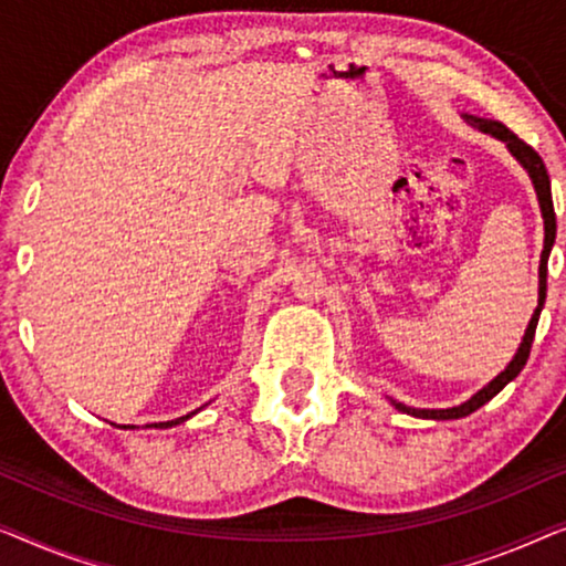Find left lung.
Masks as SVG:
<instances>
[{"instance_id":"8db88e82","label":"left lung","mask_w":566,"mask_h":566,"mask_svg":"<svg viewBox=\"0 0 566 566\" xmlns=\"http://www.w3.org/2000/svg\"><path fill=\"white\" fill-rule=\"evenodd\" d=\"M464 117L467 125L476 127V130L492 135V138H497L500 143H505V148L511 150V156L518 161L525 174L531 177V185L536 189V197H538V207H541V218H544V251H541V264H538V305L533 310L531 321H528V328L523 333V340L518 346V352L511 359V364L505 366L503 371L497 374L495 379L488 381L480 392H474L469 397L467 402L461 405H453V408H446V410H426V408H408V405L397 402V400H389L395 405V410L400 412H408L412 418H426V420H457V418H467L469 412L480 410L484 402H490L492 397H495L500 389H503L507 381H513L518 377L521 369L528 361V354H531V344H533V336H536V325H538V315L541 310H544V302H546V264H548V253H552V245H554V238H556V214H554V202H552V181H548V171L544 161H541V156L533 150L531 146H525V143L518 138V135L507 130L503 123L497 120H488V117H476V115H461Z\"/></svg>"}]
</instances>
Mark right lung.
Instances as JSON below:
<instances>
[{
  "mask_svg": "<svg viewBox=\"0 0 566 566\" xmlns=\"http://www.w3.org/2000/svg\"><path fill=\"white\" fill-rule=\"evenodd\" d=\"M197 412V410H195ZM195 412H189V416H181V418H177V420H166V423H150V426H146V428H174V426H179V423H185V420H189L195 416ZM125 428V426H123ZM133 428V426H130Z\"/></svg>",
  "mask_w": 566,
  "mask_h": 566,
  "instance_id": "right-lung-1",
  "label": "right lung"
}]
</instances>
